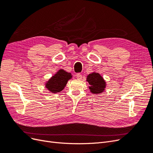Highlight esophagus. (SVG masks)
I'll return each instance as SVG.
<instances>
[{
	"label": "esophagus",
	"instance_id": "obj_1",
	"mask_svg": "<svg viewBox=\"0 0 153 153\" xmlns=\"http://www.w3.org/2000/svg\"><path fill=\"white\" fill-rule=\"evenodd\" d=\"M76 78H77L78 80H81L82 78V76L81 74L78 73V74H77V75H76Z\"/></svg>",
	"mask_w": 153,
	"mask_h": 153
}]
</instances>
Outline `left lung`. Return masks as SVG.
I'll return each mask as SVG.
<instances>
[{
	"label": "left lung",
	"mask_w": 153,
	"mask_h": 153,
	"mask_svg": "<svg viewBox=\"0 0 153 153\" xmlns=\"http://www.w3.org/2000/svg\"><path fill=\"white\" fill-rule=\"evenodd\" d=\"M87 82L89 84V89L92 94H101L105 90L106 82L102 76L98 73L92 72L87 76Z\"/></svg>",
	"instance_id": "8db88e82"
}]
</instances>
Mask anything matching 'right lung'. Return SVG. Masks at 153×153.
I'll return each mask as SVG.
<instances>
[{"label": "right lung", "instance_id": "right-lung-1", "mask_svg": "<svg viewBox=\"0 0 153 153\" xmlns=\"http://www.w3.org/2000/svg\"><path fill=\"white\" fill-rule=\"evenodd\" d=\"M71 78L70 73L61 69L45 83V87L52 93H57L64 89Z\"/></svg>", "mask_w": 153, "mask_h": 153}]
</instances>
